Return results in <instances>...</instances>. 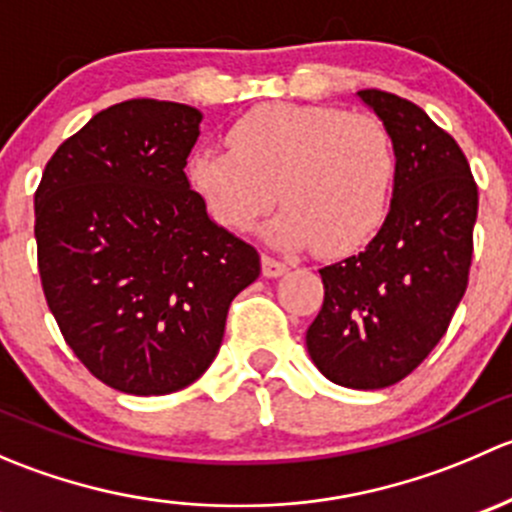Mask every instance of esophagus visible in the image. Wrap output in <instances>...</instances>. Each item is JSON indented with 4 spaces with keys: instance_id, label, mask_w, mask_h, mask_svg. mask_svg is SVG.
<instances>
[{
    "instance_id": "34e87169",
    "label": "esophagus",
    "mask_w": 512,
    "mask_h": 512,
    "mask_svg": "<svg viewBox=\"0 0 512 512\" xmlns=\"http://www.w3.org/2000/svg\"><path fill=\"white\" fill-rule=\"evenodd\" d=\"M287 272V262L275 260L270 255H262V275L265 277H280Z\"/></svg>"
}]
</instances>
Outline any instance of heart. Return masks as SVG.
I'll use <instances>...</instances> for the list:
<instances>
[{
	"instance_id": "1",
	"label": "heart",
	"mask_w": 512,
	"mask_h": 512,
	"mask_svg": "<svg viewBox=\"0 0 512 512\" xmlns=\"http://www.w3.org/2000/svg\"><path fill=\"white\" fill-rule=\"evenodd\" d=\"M225 143L227 151H195L185 173L227 230H252L280 198L285 208L267 227L272 242L344 255L384 223L396 148L379 118L337 106L265 103L242 113Z\"/></svg>"
}]
</instances>
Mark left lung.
Segmentation results:
<instances>
[{"label":"left lung","instance_id":"left-lung-1","mask_svg":"<svg viewBox=\"0 0 512 512\" xmlns=\"http://www.w3.org/2000/svg\"><path fill=\"white\" fill-rule=\"evenodd\" d=\"M396 148L391 210L374 240L322 267L307 349L329 381L386 389L433 352L468 287L478 185L461 146L406 98L359 91Z\"/></svg>","mask_w":512,"mask_h":512}]
</instances>
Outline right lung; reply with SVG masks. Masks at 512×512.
<instances>
[{
    "label": "right lung",
    "instance_id": "add662e5",
    "mask_svg": "<svg viewBox=\"0 0 512 512\" xmlns=\"http://www.w3.org/2000/svg\"><path fill=\"white\" fill-rule=\"evenodd\" d=\"M200 111L131 98L96 113L34 193L41 287L64 342L111 389L160 396L205 374L260 255L185 175Z\"/></svg>",
    "mask_w": 512,
    "mask_h": 512
}]
</instances>
